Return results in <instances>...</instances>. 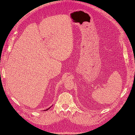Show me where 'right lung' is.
I'll return each mask as SVG.
<instances>
[{"mask_svg": "<svg viewBox=\"0 0 135 135\" xmlns=\"http://www.w3.org/2000/svg\"><path fill=\"white\" fill-rule=\"evenodd\" d=\"M51 107H50V108H48L47 109H46V110H45V111H46V110H49V109H50V108H51Z\"/></svg>", "mask_w": 135, "mask_h": 135, "instance_id": "right-lung-1", "label": "right lung"}]
</instances>
